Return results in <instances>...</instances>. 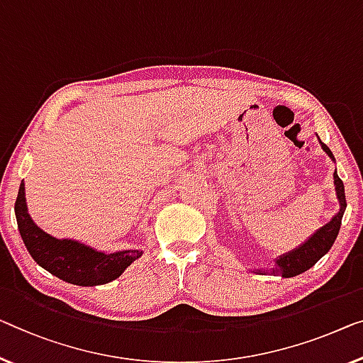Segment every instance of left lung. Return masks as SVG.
<instances>
[{
	"instance_id": "obj_1",
	"label": "left lung",
	"mask_w": 363,
	"mask_h": 363,
	"mask_svg": "<svg viewBox=\"0 0 363 363\" xmlns=\"http://www.w3.org/2000/svg\"><path fill=\"white\" fill-rule=\"evenodd\" d=\"M318 137V135H316ZM318 142H320L321 148L324 153H326L329 158H331L334 163H336V158H334L333 151L329 150L326 145H324L320 137H318ZM334 189H336V197L339 202V210L333 215V218L328 221L326 225L321 226L320 230H316L315 233L310 235L305 241L298 245L294 250L280 254L272 261V266L266 269H251V272H256L259 275H280L284 279L295 277V275H300L305 272V270L311 269L315 264L320 261V259L326 254L331 246L336 241L340 228V221H342V216L345 212V192H344V184L337 176V171L334 169Z\"/></svg>"
}]
</instances>
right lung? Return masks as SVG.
Returning a JSON list of instances; mask_svg holds the SVG:
<instances>
[{
  "mask_svg": "<svg viewBox=\"0 0 363 363\" xmlns=\"http://www.w3.org/2000/svg\"><path fill=\"white\" fill-rule=\"evenodd\" d=\"M18 230L32 259L63 282L94 286L109 284L121 277L130 264L142 257V250L117 252L97 251L96 247L77 240H58L35 225L27 210L24 181L21 182L14 203Z\"/></svg>",
  "mask_w": 363,
  "mask_h": 363,
  "instance_id": "right-lung-1",
  "label": "right lung"
}]
</instances>
